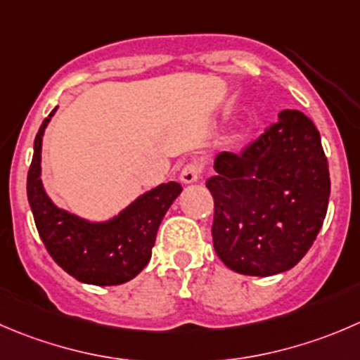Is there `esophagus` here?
I'll return each instance as SVG.
<instances>
[{
	"label": "esophagus",
	"instance_id": "34e87169",
	"mask_svg": "<svg viewBox=\"0 0 360 360\" xmlns=\"http://www.w3.org/2000/svg\"><path fill=\"white\" fill-rule=\"evenodd\" d=\"M200 174H202V165L197 162H191L188 163V165L183 167V170H181V183L184 184H191V183H197L198 179H200Z\"/></svg>",
	"mask_w": 360,
	"mask_h": 360
}]
</instances>
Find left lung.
<instances>
[{
	"label": "left lung",
	"instance_id": "left-lung-1",
	"mask_svg": "<svg viewBox=\"0 0 360 360\" xmlns=\"http://www.w3.org/2000/svg\"><path fill=\"white\" fill-rule=\"evenodd\" d=\"M205 186L212 244L232 271L273 276L294 267L323 225L330 195L320 134L301 110H281L240 153L223 151Z\"/></svg>",
	"mask_w": 360,
	"mask_h": 360
}]
</instances>
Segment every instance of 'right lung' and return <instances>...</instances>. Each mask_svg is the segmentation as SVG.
I'll list each match as a JSON object with an SVG mask.
<instances>
[{
	"instance_id": "right-lung-1",
	"label": "right lung",
	"mask_w": 360,
	"mask_h": 360,
	"mask_svg": "<svg viewBox=\"0 0 360 360\" xmlns=\"http://www.w3.org/2000/svg\"><path fill=\"white\" fill-rule=\"evenodd\" d=\"M56 109L34 137L27 172V200L41 243L56 264L82 283L98 287L127 283L151 260L160 223L183 188L176 181L160 184L107 221H89L58 207L41 184V139Z\"/></svg>"
}]
</instances>
